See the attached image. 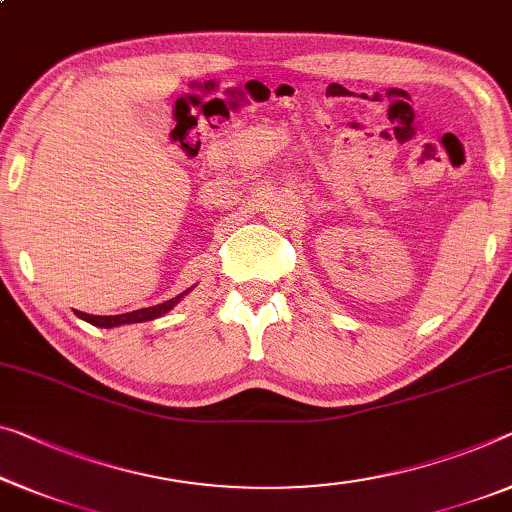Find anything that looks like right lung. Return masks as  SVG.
<instances>
[{
  "mask_svg": "<svg viewBox=\"0 0 512 512\" xmlns=\"http://www.w3.org/2000/svg\"><path fill=\"white\" fill-rule=\"evenodd\" d=\"M183 294H188V289ZM183 294L174 296V299L165 301V303H158V305H151V308H142V310H133V312H126V315H114V317H101V315H87V312H78L75 310V315L80 319H85V322L94 324V326H101V329H112V326H121V324H137V322H149V319H156L160 315H165L167 310H172L174 305L179 303V299Z\"/></svg>",
  "mask_w": 512,
  "mask_h": 512,
  "instance_id": "1",
  "label": "right lung"
}]
</instances>
